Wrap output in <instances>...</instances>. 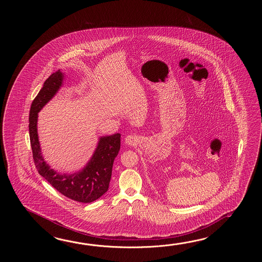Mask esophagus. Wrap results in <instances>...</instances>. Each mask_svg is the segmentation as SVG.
Wrapping results in <instances>:
<instances>
[{
    "mask_svg": "<svg viewBox=\"0 0 262 262\" xmlns=\"http://www.w3.org/2000/svg\"><path fill=\"white\" fill-rule=\"evenodd\" d=\"M125 144L129 145V146H134V145L138 144L139 141V137L136 135H128L125 138Z\"/></svg>",
    "mask_w": 262,
    "mask_h": 262,
    "instance_id": "obj_1",
    "label": "esophagus"
}]
</instances>
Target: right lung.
<instances>
[{
  "mask_svg": "<svg viewBox=\"0 0 262 262\" xmlns=\"http://www.w3.org/2000/svg\"><path fill=\"white\" fill-rule=\"evenodd\" d=\"M63 74L58 70L50 75L34 98L29 116V133L36 169L57 191L68 199L90 203L108 190L112 166L121 148V134L101 137L94 155L86 166L78 172L60 174L50 168L42 156L37 134L38 112L56 95L62 85Z\"/></svg>",
  "mask_w": 262,
  "mask_h": 262,
  "instance_id": "right-lung-1",
  "label": "right lung"
}]
</instances>
